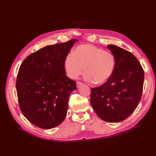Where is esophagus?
I'll return each instance as SVG.
<instances>
[{"mask_svg":"<svg viewBox=\"0 0 156 156\" xmlns=\"http://www.w3.org/2000/svg\"><path fill=\"white\" fill-rule=\"evenodd\" d=\"M83 83H81V82H79V81L77 82V88L80 87L81 85H83Z\"/></svg>","mask_w":156,"mask_h":156,"instance_id":"obj_1","label":"esophagus"}]
</instances>
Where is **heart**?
<instances>
[{"label": "heart", "mask_w": 156, "mask_h": 156, "mask_svg": "<svg viewBox=\"0 0 156 156\" xmlns=\"http://www.w3.org/2000/svg\"><path fill=\"white\" fill-rule=\"evenodd\" d=\"M115 66L116 60L112 53L90 44L77 46L73 53L67 55L64 60L68 77L77 79L84 69L86 81L98 84H103L109 80Z\"/></svg>", "instance_id": "obj_1"}]
</instances>
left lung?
I'll list each match as a JSON object with an SVG mask.
<instances>
[{
  "mask_svg": "<svg viewBox=\"0 0 156 156\" xmlns=\"http://www.w3.org/2000/svg\"><path fill=\"white\" fill-rule=\"evenodd\" d=\"M107 48L115 56V69L107 82L92 88L90 103L101 119L115 123L129 116L139 105L144 74L138 59L129 51L114 45Z\"/></svg>",
  "mask_w": 156,
  "mask_h": 156,
  "instance_id": "1",
  "label": "left lung"
}]
</instances>
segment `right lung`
<instances>
[{"mask_svg": "<svg viewBox=\"0 0 156 156\" xmlns=\"http://www.w3.org/2000/svg\"><path fill=\"white\" fill-rule=\"evenodd\" d=\"M76 39L48 45L29 55L19 69L16 90L20 109L32 124L51 129L67 114L76 82L66 74L64 60Z\"/></svg>", "mask_w": 156, "mask_h": 156, "instance_id": "obj_1", "label": "right lung"}]
</instances>
